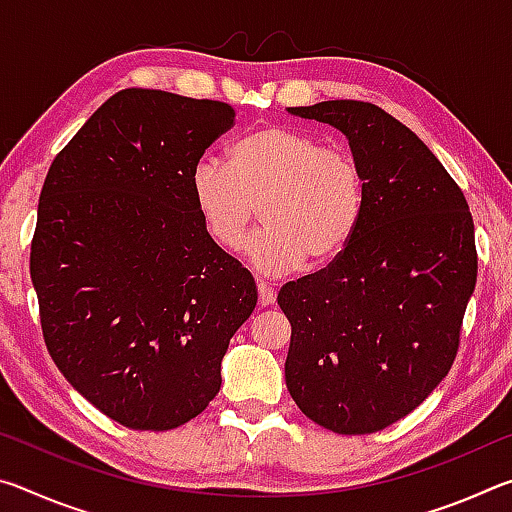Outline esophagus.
Returning a JSON list of instances; mask_svg holds the SVG:
<instances>
[{"label": "esophagus", "mask_w": 512, "mask_h": 512, "mask_svg": "<svg viewBox=\"0 0 512 512\" xmlns=\"http://www.w3.org/2000/svg\"><path fill=\"white\" fill-rule=\"evenodd\" d=\"M257 293H259V305H262V307H268V305H273V302H275V291H273L271 284L257 282Z\"/></svg>", "instance_id": "obj_1"}]
</instances>
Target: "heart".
<instances>
[{
	"label": "heart",
	"mask_w": 512,
	"mask_h": 512,
	"mask_svg": "<svg viewBox=\"0 0 512 512\" xmlns=\"http://www.w3.org/2000/svg\"><path fill=\"white\" fill-rule=\"evenodd\" d=\"M194 205L216 246L239 250L255 205L264 230L246 253L259 273L287 275L329 264L354 237L363 214V176L341 146L289 126H264L230 146L228 164L203 155L189 176Z\"/></svg>",
	"instance_id": "1"
}]
</instances>
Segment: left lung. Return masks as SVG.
Masks as SVG:
<instances>
[{
  "label": "left lung",
  "mask_w": 512,
  "mask_h": 512,
  "mask_svg": "<svg viewBox=\"0 0 512 512\" xmlns=\"http://www.w3.org/2000/svg\"><path fill=\"white\" fill-rule=\"evenodd\" d=\"M287 110L348 137L366 201L348 248L277 293L291 323L284 379L320 427L375 433L418 409L452 368L476 284L472 214L427 144L379 106Z\"/></svg>",
  "instance_id": "8db88e82"
}]
</instances>
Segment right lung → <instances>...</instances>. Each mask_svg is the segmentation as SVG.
Returning a JSON list of instances; mask_svg holds the SVG:
<instances>
[{"label": "right lung", "instance_id": "add662e5", "mask_svg": "<svg viewBox=\"0 0 512 512\" xmlns=\"http://www.w3.org/2000/svg\"><path fill=\"white\" fill-rule=\"evenodd\" d=\"M235 124L223 101L128 88L51 162L31 280L51 359L128 429L169 431L221 388L253 275L203 228L189 176Z\"/></svg>", "mask_w": 512, "mask_h": 512}]
</instances>
